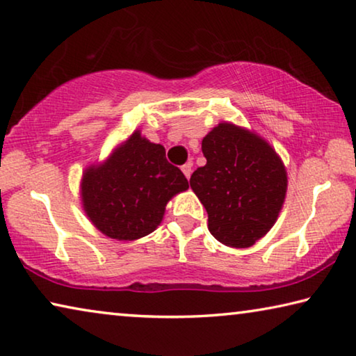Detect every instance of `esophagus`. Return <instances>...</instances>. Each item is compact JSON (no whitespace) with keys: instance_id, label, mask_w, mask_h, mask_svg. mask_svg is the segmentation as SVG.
Wrapping results in <instances>:
<instances>
[{"instance_id":"obj_1","label":"esophagus","mask_w":356,"mask_h":356,"mask_svg":"<svg viewBox=\"0 0 356 356\" xmlns=\"http://www.w3.org/2000/svg\"><path fill=\"white\" fill-rule=\"evenodd\" d=\"M191 166H193V163H191V161L185 163V165L182 166V172L185 174V177H187V179H190V176H191Z\"/></svg>"}]
</instances>
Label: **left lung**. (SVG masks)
Listing matches in <instances>:
<instances>
[{"label":"left lung","instance_id":"left-lung-1","mask_svg":"<svg viewBox=\"0 0 356 356\" xmlns=\"http://www.w3.org/2000/svg\"><path fill=\"white\" fill-rule=\"evenodd\" d=\"M207 163L190 177L218 242L245 249L273 228L286 193V171L275 150L249 129L218 123L202 139Z\"/></svg>","mask_w":356,"mask_h":356}]
</instances>
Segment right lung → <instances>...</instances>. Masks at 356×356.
Instances as JSON below:
<instances>
[{
	"instance_id": "add662e5",
	"label": "right lung",
	"mask_w": 356,
	"mask_h": 356,
	"mask_svg": "<svg viewBox=\"0 0 356 356\" xmlns=\"http://www.w3.org/2000/svg\"><path fill=\"white\" fill-rule=\"evenodd\" d=\"M188 188L165 147L134 131L99 166L86 169L81 185L87 217L111 239L134 241L155 231L174 195Z\"/></svg>"
}]
</instances>
